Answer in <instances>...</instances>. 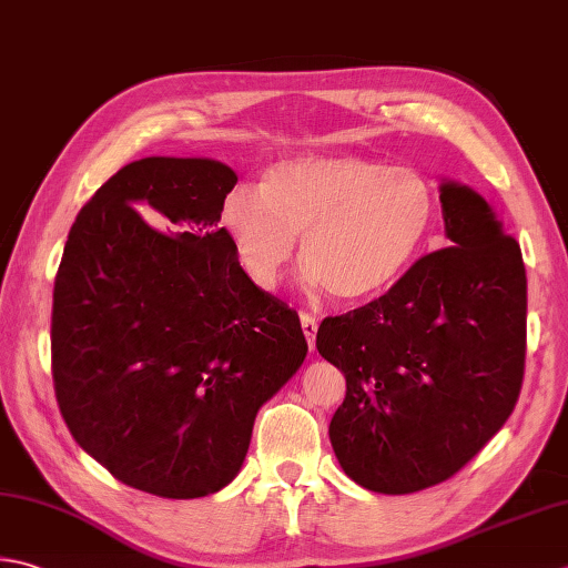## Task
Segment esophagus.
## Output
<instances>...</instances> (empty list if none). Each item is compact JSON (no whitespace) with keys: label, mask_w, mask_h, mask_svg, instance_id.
Masks as SVG:
<instances>
[{"label":"esophagus","mask_w":568,"mask_h":568,"mask_svg":"<svg viewBox=\"0 0 568 568\" xmlns=\"http://www.w3.org/2000/svg\"><path fill=\"white\" fill-rule=\"evenodd\" d=\"M300 325H303V335L307 337L310 349H315V335H317V317L310 313H300Z\"/></svg>","instance_id":"1"}]
</instances>
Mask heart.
Wrapping results in <instances>:
<instances>
[{"label":"heart","mask_w":568,"mask_h":568,"mask_svg":"<svg viewBox=\"0 0 568 568\" xmlns=\"http://www.w3.org/2000/svg\"><path fill=\"white\" fill-rule=\"evenodd\" d=\"M438 192L414 166L359 154H297L261 186L231 189L221 224L248 281L271 291L303 248V281L344 303L384 293L424 248Z\"/></svg>","instance_id":"heart-1"}]
</instances>
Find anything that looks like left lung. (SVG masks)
<instances>
[{
  "label": "left lung",
  "mask_w": 568,
  "mask_h": 568,
  "mask_svg": "<svg viewBox=\"0 0 568 568\" xmlns=\"http://www.w3.org/2000/svg\"><path fill=\"white\" fill-rule=\"evenodd\" d=\"M440 206L453 246L317 329V352L347 379L332 450L372 493L408 495L453 477L505 426L525 376L519 243L470 186L446 180Z\"/></svg>",
  "instance_id": "1"
}]
</instances>
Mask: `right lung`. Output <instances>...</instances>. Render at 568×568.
I'll return each instance as SVG.
<instances>
[{
	"mask_svg": "<svg viewBox=\"0 0 568 568\" xmlns=\"http://www.w3.org/2000/svg\"><path fill=\"white\" fill-rule=\"evenodd\" d=\"M236 182L209 158L125 164L75 216L55 273L61 416L78 446L142 493L226 487L258 408L305 362L297 313L248 281L219 229Z\"/></svg>",
	"mask_w": 568,
	"mask_h": 568,
	"instance_id": "obj_1",
	"label": "right lung"
}]
</instances>
